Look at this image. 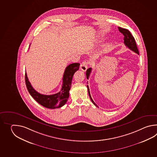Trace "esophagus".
I'll return each mask as SVG.
<instances>
[{"instance_id":"obj_1","label":"esophagus","mask_w":157,"mask_h":157,"mask_svg":"<svg viewBox=\"0 0 157 157\" xmlns=\"http://www.w3.org/2000/svg\"><path fill=\"white\" fill-rule=\"evenodd\" d=\"M89 62L86 61V60L83 61L81 64V65H80L81 70L83 71H86L87 69V68H88V66H89Z\"/></svg>"}]
</instances>
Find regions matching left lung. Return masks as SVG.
Returning a JSON list of instances; mask_svg holds the SVG:
<instances>
[{
  "label": "left lung",
  "mask_w": 157,
  "mask_h": 157,
  "mask_svg": "<svg viewBox=\"0 0 157 157\" xmlns=\"http://www.w3.org/2000/svg\"><path fill=\"white\" fill-rule=\"evenodd\" d=\"M118 30L120 31V33H122L124 35V43L125 44V45L126 47H128L130 49L134 52L135 53L139 54V50L137 49V47L136 44L135 42V40L134 39L133 36L132 35V34L130 32L125 29H123L118 27ZM91 70L92 68H88L86 71V75L87 78L88 79L89 77L90 76V74L91 72ZM87 90H88V93H89V95L90 98V99L91 100V101L93 102V103L95 105L97 106V104L95 103V102L94 101L93 99L91 98V97L90 95V90H89V86L87 85Z\"/></svg>",
  "instance_id": "8db88e82"
}]
</instances>
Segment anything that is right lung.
I'll return each mask as SVG.
<instances>
[{"mask_svg": "<svg viewBox=\"0 0 157 157\" xmlns=\"http://www.w3.org/2000/svg\"><path fill=\"white\" fill-rule=\"evenodd\" d=\"M80 63H75L68 65L64 71L63 76V84L59 92L52 95H43L39 93L33 89L30 83L26 72H25V82L27 89L30 95L37 103L43 107L55 109L63 106L66 103L70 95V90L75 72L78 70Z\"/></svg>", "mask_w": 157, "mask_h": 157, "instance_id": "add662e5", "label": "right lung"}]
</instances>
